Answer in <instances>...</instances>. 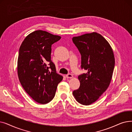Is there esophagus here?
<instances>
[{"mask_svg": "<svg viewBox=\"0 0 132 132\" xmlns=\"http://www.w3.org/2000/svg\"><path fill=\"white\" fill-rule=\"evenodd\" d=\"M66 77L67 78H70V79H71V78H73V75L72 74H68L66 75Z\"/></svg>", "mask_w": 132, "mask_h": 132, "instance_id": "esophagus-1", "label": "esophagus"}]
</instances>
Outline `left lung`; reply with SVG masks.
Masks as SVG:
<instances>
[{"instance_id": "1", "label": "left lung", "mask_w": 132, "mask_h": 132, "mask_svg": "<svg viewBox=\"0 0 132 132\" xmlns=\"http://www.w3.org/2000/svg\"><path fill=\"white\" fill-rule=\"evenodd\" d=\"M72 40L81 55V68L87 71L78 77L80 86L73 95L81 104L89 105L110 84L115 64L113 51L106 39L96 32L73 37Z\"/></svg>"}]
</instances>
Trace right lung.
<instances>
[{"instance_id": "right-lung-1", "label": "right lung", "mask_w": 132, "mask_h": 132, "mask_svg": "<svg viewBox=\"0 0 132 132\" xmlns=\"http://www.w3.org/2000/svg\"><path fill=\"white\" fill-rule=\"evenodd\" d=\"M60 38L46 31L36 30L26 36L20 47L17 67L19 81L26 93L42 104L52 100L63 79L56 73L51 60V45Z\"/></svg>"}]
</instances>
